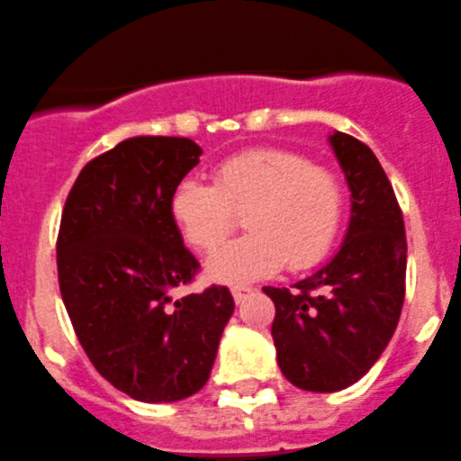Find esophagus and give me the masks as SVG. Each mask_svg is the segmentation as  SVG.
<instances>
[{
	"label": "esophagus",
	"mask_w": 461,
	"mask_h": 461,
	"mask_svg": "<svg viewBox=\"0 0 461 461\" xmlns=\"http://www.w3.org/2000/svg\"><path fill=\"white\" fill-rule=\"evenodd\" d=\"M250 294H252L250 286H234V289H231V295H234V303L236 304L243 303V300L248 298V295H250Z\"/></svg>",
	"instance_id": "esophagus-1"
}]
</instances>
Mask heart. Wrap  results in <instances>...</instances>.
I'll return each instance as SVG.
<instances>
[{"label": "heart", "mask_w": 461, "mask_h": 461, "mask_svg": "<svg viewBox=\"0 0 461 461\" xmlns=\"http://www.w3.org/2000/svg\"><path fill=\"white\" fill-rule=\"evenodd\" d=\"M172 221L184 240L211 252L245 213L250 234L206 261V277L248 284L279 268L307 270L334 248L346 216V188L330 167L294 149H250L216 167L213 184L186 177L172 188Z\"/></svg>", "instance_id": "obj_1"}]
</instances>
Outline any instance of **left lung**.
<instances>
[{"instance_id": "8db88e82", "label": "left lung", "mask_w": 461, "mask_h": 461, "mask_svg": "<svg viewBox=\"0 0 461 461\" xmlns=\"http://www.w3.org/2000/svg\"><path fill=\"white\" fill-rule=\"evenodd\" d=\"M330 145L352 193L341 250L294 289L264 286L275 303L279 368L316 393L355 384L380 359L400 321L407 273L405 221L377 157L343 131Z\"/></svg>"}]
</instances>
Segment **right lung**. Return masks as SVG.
I'll list each match as a JSON object with an SVG mask.
<instances>
[{
	"mask_svg": "<svg viewBox=\"0 0 461 461\" xmlns=\"http://www.w3.org/2000/svg\"><path fill=\"white\" fill-rule=\"evenodd\" d=\"M200 154L191 139H127L86 163L63 206L56 266L72 328L97 373L140 402L197 393L234 313L227 286L172 300L200 270L170 213Z\"/></svg>",
	"mask_w": 461,
	"mask_h": 461,
	"instance_id": "add662e5",
	"label": "right lung"
}]
</instances>
